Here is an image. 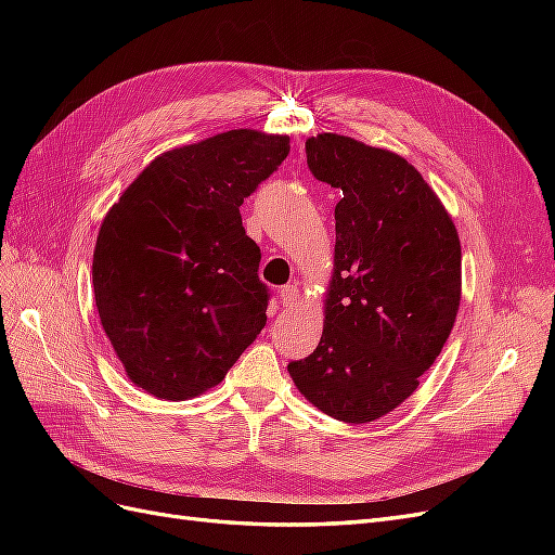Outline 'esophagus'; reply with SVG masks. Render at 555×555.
I'll return each instance as SVG.
<instances>
[{
    "label": "esophagus",
    "instance_id": "34e87169",
    "mask_svg": "<svg viewBox=\"0 0 555 555\" xmlns=\"http://www.w3.org/2000/svg\"><path fill=\"white\" fill-rule=\"evenodd\" d=\"M296 300H298V287H296V284H287V287L280 289V304H282L284 308L294 306Z\"/></svg>",
    "mask_w": 555,
    "mask_h": 555
}]
</instances>
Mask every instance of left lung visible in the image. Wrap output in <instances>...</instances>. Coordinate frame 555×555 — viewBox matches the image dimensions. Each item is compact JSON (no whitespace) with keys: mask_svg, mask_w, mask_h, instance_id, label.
Returning a JSON list of instances; mask_svg holds the SVG:
<instances>
[{"mask_svg":"<svg viewBox=\"0 0 555 555\" xmlns=\"http://www.w3.org/2000/svg\"><path fill=\"white\" fill-rule=\"evenodd\" d=\"M306 155L340 201L322 340L287 371L317 410L367 424L405 402L440 357L461 306L459 231L391 150L326 131Z\"/></svg>","mask_w":555,"mask_h":555,"instance_id":"8db88e82","label":"left lung"}]
</instances>
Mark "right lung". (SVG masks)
Masks as SVG:
<instances>
[{"instance_id":"right-lung-1","label":"right lung","mask_w":555,"mask_h":555,"mask_svg":"<svg viewBox=\"0 0 555 555\" xmlns=\"http://www.w3.org/2000/svg\"><path fill=\"white\" fill-rule=\"evenodd\" d=\"M287 155L282 133H217L162 153L106 212L96 310L127 377L150 396L212 389L266 326L261 251L241 206Z\"/></svg>"}]
</instances>
